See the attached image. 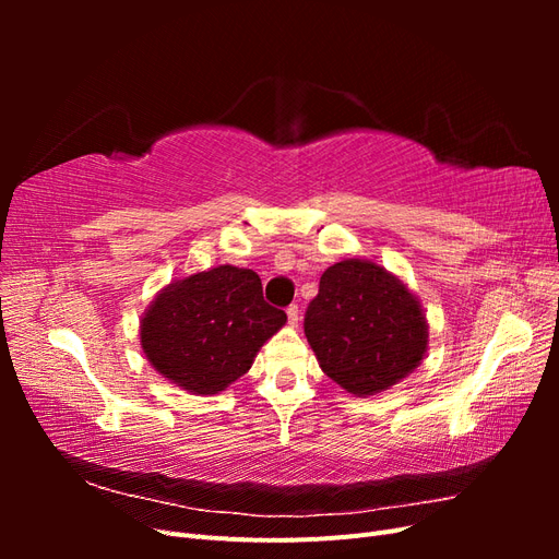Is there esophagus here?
<instances>
[{
    "label": "esophagus",
    "instance_id": "34e87169",
    "mask_svg": "<svg viewBox=\"0 0 559 559\" xmlns=\"http://www.w3.org/2000/svg\"><path fill=\"white\" fill-rule=\"evenodd\" d=\"M286 317H289V324H292V326H298V319H300L298 306H289V308H286Z\"/></svg>",
    "mask_w": 559,
    "mask_h": 559
}]
</instances>
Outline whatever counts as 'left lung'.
Segmentation results:
<instances>
[{
  "mask_svg": "<svg viewBox=\"0 0 559 559\" xmlns=\"http://www.w3.org/2000/svg\"><path fill=\"white\" fill-rule=\"evenodd\" d=\"M319 368L345 392L373 396L408 378L429 347L419 298L386 267L345 259L326 267L306 314Z\"/></svg>",
  "mask_w": 559,
  "mask_h": 559,
  "instance_id": "8db88e82",
  "label": "left lung"
}]
</instances>
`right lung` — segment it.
Listing matches in <instances>:
<instances>
[{
	"label": "right lung",
	"instance_id": "obj_1",
	"mask_svg": "<svg viewBox=\"0 0 559 559\" xmlns=\"http://www.w3.org/2000/svg\"><path fill=\"white\" fill-rule=\"evenodd\" d=\"M284 324L253 270L218 265L163 286L140 319V343L165 380L212 396L242 378Z\"/></svg>",
	"mask_w": 559,
	"mask_h": 559
}]
</instances>
